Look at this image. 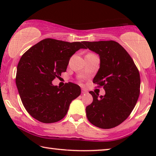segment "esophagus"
Returning <instances> with one entry per match:
<instances>
[{
  "label": "esophagus",
  "mask_w": 156,
  "mask_h": 156,
  "mask_svg": "<svg viewBox=\"0 0 156 156\" xmlns=\"http://www.w3.org/2000/svg\"><path fill=\"white\" fill-rule=\"evenodd\" d=\"M82 94H86V93H87V91L84 89H82Z\"/></svg>",
  "instance_id": "esophagus-1"
}]
</instances>
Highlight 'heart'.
<instances>
[{
  "mask_svg": "<svg viewBox=\"0 0 156 156\" xmlns=\"http://www.w3.org/2000/svg\"><path fill=\"white\" fill-rule=\"evenodd\" d=\"M89 54H92V53H89Z\"/></svg>",
  "mask_w": 156,
  "mask_h": 156,
  "instance_id": "obj_1",
  "label": "heart"
}]
</instances>
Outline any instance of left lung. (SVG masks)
Segmentation results:
<instances>
[{
	"mask_svg": "<svg viewBox=\"0 0 156 156\" xmlns=\"http://www.w3.org/2000/svg\"><path fill=\"white\" fill-rule=\"evenodd\" d=\"M85 48L97 53L100 68L93 80L103 87L105 95L89 91L93 101L86 107L87 117L95 126L112 129L124 121L135 107L140 94L138 68L126 50L113 40L84 41Z\"/></svg>",
	"mask_w": 156,
	"mask_h": 156,
	"instance_id": "left-lung-1",
	"label": "left lung"
}]
</instances>
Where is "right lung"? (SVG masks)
<instances>
[{"mask_svg": "<svg viewBox=\"0 0 156 156\" xmlns=\"http://www.w3.org/2000/svg\"><path fill=\"white\" fill-rule=\"evenodd\" d=\"M82 42L42 40L22 55L17 67L16 83L21 101L31 116L50 123L62 119L69 104L81 94L79 85L66 83L59 88L52 82L65 72L72 55Z\"/></svg>", "mask_w": 156, "mask_h": 156, "instance_id": "obj_1", "label": "right lung"}]
</instances>
